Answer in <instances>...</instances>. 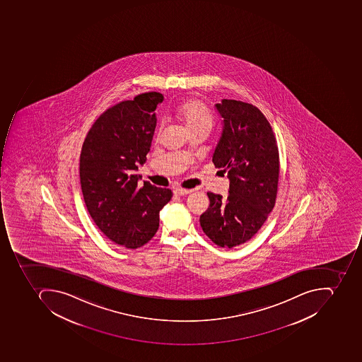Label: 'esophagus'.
<instances>
[{
    "mask_svg": "<svg viewBox=\"0 0 362 362\" xmlns=\"http://www.w3.org/2000/svg\"><path fill=\"white\" fill-rule=\"evenodd\" d=\"M192 189H185V188H176L174 190L175 195L182 196L187 195V194H190L192 192Z\"/></svg>",
    "mask_w": 362,
    "mask_h": 362,
    "instance_id": "esophagus-1",
    "label": "esophagus"
}]
</instances>
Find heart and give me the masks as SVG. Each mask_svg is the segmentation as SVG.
<instances>
[{
	"label": "heart",
	"instance_id": "1",
	"mask_svg": "<svg viewBox=\"0 0 362 362\" xmlns=\"http://www.w3.org/2000/svg\"><path fill=\"white\" fill-rule=\"evenodd\" d=\"M178 117L184 122L188 131L213 125V115L203 103L198 100H187L180 104L177 110Z\"/></svg>",
	"mask_w": 362,
	"mask_h": 362
}]
</instances>
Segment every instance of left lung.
Wrapping results in <instances>:
<instances>
[{"instance_id":"left-lung-1","label":"left lung","mask_w":362,"mask_h":362,"mask_svg":"<svg viewBox=\"0 0 362 362\" xmlns=\"http://www.w3.org/2000/svg\"><path fill=\"white\" fill-rule=\"evenodd\" d=\"M223 129L213 163L230 180L229 195L208 192L211 205L200 216L204 233L217 246L233 248L258 233L272 213L279 180V151L259 108L235 100L216 104Z\"/></svg>"}]
</instances>
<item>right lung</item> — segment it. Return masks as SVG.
<instances>
[{
	"mask_svg": "<svg viewBox=\"0 0 362 362\" xmlns=\"http://www.w3.org/2000/svg\"><path fill=\"white\" fill-rule=\"evenodd\" d=\"M160 93L139 94L106 110L83 143L80 178L85 205L94 223L110 240L127 249L144 246L159 227V211L172 190L144 182L139 164L146 162L156 127Z\"/></svg>",
	"mask_w": 362,
	"mask_h": 362,
	"instance_id": "obj_1",
	"label": "right lung"
}]
</instances>
